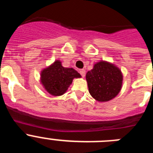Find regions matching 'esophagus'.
Wrapping results in <instances>:
<instances>
[{"label": "esophagus", "instance_id": "esophagus-1", "mask_svg": "<svg viewBox=\"0 0 153 153\" xmlns=\"http://www.w3.org/2000/svg\"><path fill=\"white\" fill-rule=\"evenodd\" d=\"M79 74H80V75L82 76L83 77H84L85 74H86V70H83V69H82V70H79Z\"/></svg>", "mask_w": 153, "mask_h": 153}]
</instances>
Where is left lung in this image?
<instances>
[{
	"mask_svg": "<svg viewBox=\"0 0 153 153\" xmlns=\"http://www.w3.org/2000/svg\"><path fill=\"white\" fill-rule=\"evenodd\" d=\"M90 95L99 102H106L117 97L123 83L120 69L112 63L100 61L86 75Z\"/></svg>",
	"mask_w": 153,
	"mask_h": 153,
	"instance_id": "left-lung-1",
	"label": "left lung"
}]
</instances>
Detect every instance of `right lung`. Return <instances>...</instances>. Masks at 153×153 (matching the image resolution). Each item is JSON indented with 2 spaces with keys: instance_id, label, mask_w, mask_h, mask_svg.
<instances>
[{
  "instance_id": "add662e5",
  "label": "right lung",
  "mask_w": 153,
  "mask_h": 153,
  "mask_svg": "<svg viewBox=\"0 0 153 153\" xmlns=\"http://www.w3.org/2000/svg\"><path fill=\"white\" fill-rule=\"evenodd\" d=\"M41 83L45 90L53 96H61L72 83L73 79L81 77L80 74L73 68H66L60 60H56L41 72Z\"/></svg>"
}]
</instances>
